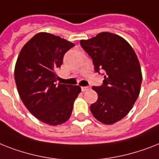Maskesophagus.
Returning <instances> with one entry per match:
<instances>
[{"mask_svg": "<svg viewBox=\"0 0 159 159\" xmlns=\"http://www.w3.org/2000/svg\"><path fill=\"white\" fill-rule=\"evenodd\" d=\"M90 87L89 86H82V91H88Z\"/></svg>", "mask_w": 159, "mask_h": 159, "instance_id": "34e87169", "label": "esophagus"}]
</instances>
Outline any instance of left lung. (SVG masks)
<instances>
[{
    "label": "left lung",
    "mask_w": 159,
    "mask_h": 159,
    "mask_svg": "<svg viewBox=\"0 0 159 159\" xmlns=\"http://www.w3.org/2000/svg\"><path fill=\"white\" fill-rule=\"evenodd\" d=\"M81 46L92 59L95 73L104 72L103 84L93 86L97 101L90 106L93 116L104 124H113L130 112L140 91L142 74L135 51L122 37L100 33Z\"/></svg>",
    "instance_id": "obj_1"
}]
</instances>
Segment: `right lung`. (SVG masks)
Returning <instances> with one entry per match:
<instances>
[{
    "label": "right lung",
    "mask_w": 159,
    "mask_h": 159,
    "mask_svg": "<svg viewBox=\"0 0 159 159\" xmlns=\"http://www.w3.org/2000/svg\"><path fill=\"white\" fill-rule=\"evenodd\" d=\"M74 44L47 33H37L22 48L15 79L22 101L33 116L56 126L70 117L79 86L57 84L56 71Z\"/></svg>",
    "instance_id": "obj_1"
}]
</instances>
